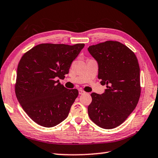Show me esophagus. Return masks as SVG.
Returning <instances> with one entry per match:
<instances>
[{"label": "esophagus", "instance_id": "esophagus-1", "mask_svg": "<svg viewBox=\"0 0 158 158\" xmlns=\"http://www.w3.org/2000/svg\"><path fill=\"white\" fill-rule=\"evenodd\" d=\"M79 94H85V92H84L83 90V89H79Z\"/></svg>", "mask_w": 158, "mask_h": 158}]
</instances>
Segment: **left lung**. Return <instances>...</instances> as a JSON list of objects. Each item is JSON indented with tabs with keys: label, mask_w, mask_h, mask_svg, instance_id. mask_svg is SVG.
I'll return each instance as SVG.
<instances>
[{
	"label": "left lung",
	"mask_w": 158,
	"mask_h": 158,
	"mask_svg": "<svg viewBox=\"0 0 158 158\" xmlns=\"http://www.w3.org/2000/svg\"><path fill=\"white\" fill-rule=\"evenodd\" d=\"M88 50L98 63V78L107 87L103 94H91L88 115L100 127L114 129L128 118L140 98L138 59L131 49L117 41L92 45Z\"/></svg>",
	"instance_id": "obj_1"
}]
</instances>
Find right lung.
Listing matches in <instances>:
<instances>
[{
    "label": "right lung",
    "mask_w": 158,
    "mask_h": 158,
    "mask_svg": "<svg viewBox=\"0 0 158 158\" xmlns=\"http://www.w3.org/2000/svg\"><path fill=\"white\" fill-rule=\"evenodd\" d=\"M84 44H40L25 52L18 64L15 92L34 122L52 127L69 116L79 92L61 84Z\"/></svg>",
    "instance_id": "obj_1"
}]
</instances>
